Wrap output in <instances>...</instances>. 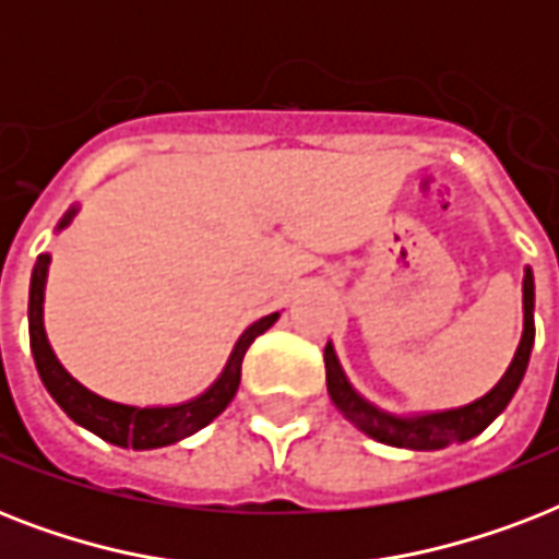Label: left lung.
Listing matches in <instances>:
<instances>
[{
    "label": "left lung",
    "instance_id": "8db88e82",
    "mask_svg": "<svg viewBox=\"0 0 559 559\" xmlns=\"http://www.w3.org/2000/svg\"><path fill=\"white\" fill-rule=\"evenodd\" d=\"M522 310H525V328H522L520 348L513 354V362L508 366L502 380L496 382L485 397L473 400L467 406L447 408V412H429V415H391V412H382L373 403H368L350 385L340 359H336V350L328 342L324 371H328V394H331L333 406L340 408L359 432H366L373 441L389 443V447H400V450H443L450 443H464L476 438L502 415L504 406L511 403V397L520 389L525 368H528L531 348H534V275H531V270H525V278H522Z\"/></svg>",
    "mask_w": 559,
    "mask_h": 559
}]
</instances>
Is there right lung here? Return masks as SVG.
Segmentation results:
<instances>
[{
    "label": "right lung",
    "instance_id": "right-lung-1",
    "mask_svg": "<svg viewBox=\"0 0 559 559\" xmlns=\"http://www.w3.org/2000/svg\"><path fill=\"white\" fill-rule=\"evenodd\" d=\"M78 214V205L66 211V217L60 219V228L72 223ZM51 254H39L31 272V293H28V333H31V354L37 362L39 380L48 389V394L55 397V403L63 408L66 415L72 417L74 424L90 429L107 443L124 447V450H159L168 443H177L188 435L200 432L202 426H209L223 408L231 403L240 385V366L249 345H252L263 331H270L272 324L278 322V313H270L249 324L240 340H237L231 357H228L226 368L217 380L211 382L209 389L202 391L200 397L186 400L179 406H127V403H116L90 391L86 385L74 380L72 373L60 366V359L55 357V350L48 345L46 328H43V298H46V275Z\"/></svg>",
    "mask_w": 559,
    "mask_h": 559
}]
</instances>
